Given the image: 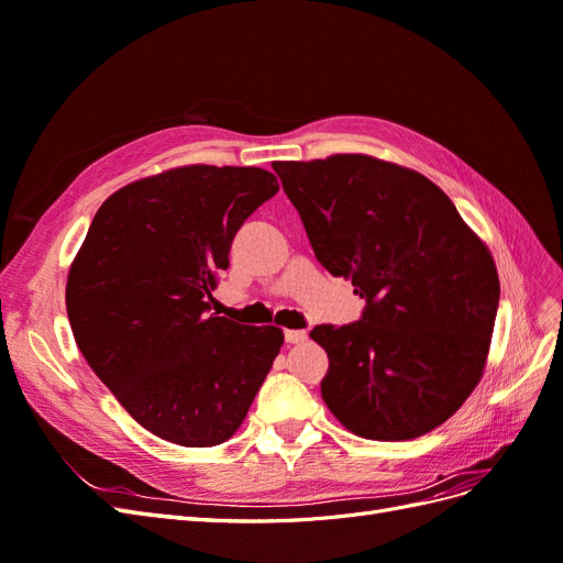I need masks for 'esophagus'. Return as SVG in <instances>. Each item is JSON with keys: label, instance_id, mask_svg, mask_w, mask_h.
<instances>
[{"label": "esophagus", "instance_id": "esophagus-1", "mask_svg": "<svg viewBox=\"0 0 563 563\" xmlns=\"http://www.w3.org/2000/svg\"><path fill=\"white\" fill-rule=\"evenodd\" d=\"M284 338H286L288 345H300V343H305V340H308V331L286 329V331H284Z\"/></svg>", "mask_w": 563, "mask_h": 563}]
</instances>
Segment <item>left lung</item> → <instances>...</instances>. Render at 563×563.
I'll use <instances>...</instances> for the list:
<instances>
[{
    "label": "left lung",
    "instance_id": "8db88e82",
    "mask_svg": "<svg viewBox=\"0 0 563 563\" xmlns=\"http://www.w3.org/2000/svg\"><path fill=\"white\" fill-rule=\"evenodd\" d=\"M317 261L366 298L321 323V397L350 432L404 441L446 422L479 385L500 282L488 246L422 174L368 155L275 162Z\"/></svg>",
    "mask_w": 563,
    "mask_h": 563
}]
</instances>
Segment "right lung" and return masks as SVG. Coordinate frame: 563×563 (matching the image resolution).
Returning a JSON list of instances; mask_svg holds the SVG:
<instances>
[{
    "label": "right lung",
    "instance_id": "1",
    "mask_svg": "<svg viewBox=\"0 0 563 563\" xmlns=\"http://www.w3.org/2000/svg\"><path fill=\"white\" fill-rule=\"evenodd\" d=\"M277 190L255 166L190 164L133 180L103 201L67 272L84 360L172 444L228 441L279 354L282 329L209 314L236 230Z\"/></svg>",
    "mask_w": 563,
    "mask_h": 563
}]
</instances>
